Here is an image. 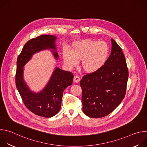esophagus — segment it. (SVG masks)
Listing matches in <instances>:
<instances>
[{
  "mask_svg": "<svg viewBox=\"0 0 147 147\" xmlns=\"http://www.w3.org/2000/svg\"><path fill=\"white\" fill-rule=\"evenodd\" d=\"M73 81H74V82H80V77L78 76H75L74 77Z\"/></svg>",
  "mask_w": 147,
  "mask_h": 147,
  "instance_id": "esophagus-1",
  "label": "esophagus"
}]
</instances>
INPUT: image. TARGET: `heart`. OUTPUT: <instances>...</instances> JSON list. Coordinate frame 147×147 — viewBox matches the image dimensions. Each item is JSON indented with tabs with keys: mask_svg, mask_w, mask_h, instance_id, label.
I'll return each instance as SVG.
<instances>
[{
	"mask_svg": "<svg viewBox=\"0 0 147 147\" xmlns=\"http://www.w3.org/2000/svg\"><path fill=\"white\" fill-rule=\"evenodd\" d=\"M109 47L104 41L86 39L76 42L69 51L64 49L63 59L66 65L73 67L81 60V67L84 71L92 73L98 71L105 63L109 56Z\"/></svg>",
	"mask_w": 147,
	"mask_h": 147,
	"instance_id": "heart-1",
	"label": "heart"
}]
</instances>
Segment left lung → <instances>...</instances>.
Listing matches in <instances>:
<instances>
[{"instance_id":"obj_1","label":"left lung","mask_w":147,"mask_h":147,"mask_svg":"<svg viewBox=\"0 0 147 147\" xmlns=\"http://www.w3.org/2000/svg\"><path fill=\"white\" fill-rule=\"evenodd\" d=\"M129 71L121 48L112 39L111 54L98 71L87 74L80 81L82 111L92 118L112 112L126 92Z\"/></svg>"}]
</instances>
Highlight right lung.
<instances>
[{"label":"right lung","mask_w":147,"mask_h":147,"mask_svg":"<svg viewBox=\"0 0 147 147\" xmlns=\"http://www.w3.org/2000/svg\"><path fill=\"white\" fill-rule=\"evenodd\" d=\"M56 37L42 35L29 40L24 45L17 60L16 85L27 108L34 114L44 117H51L60 111L63 93L72 84V73L56 67L45 88L39 93L30 90L23 80V67L33 54L41 50L50 49L56 59L58 54L55 47Z\"/></svg>","instance_id":"obj_1"}]
</instances>
